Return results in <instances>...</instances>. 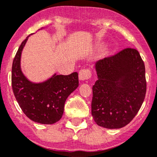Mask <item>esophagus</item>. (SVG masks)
<instances>
[{
	"instance_id": "obj_1",
	"label": "esophagus",
	"mask_w": 157,
	"mask_h": 157,
	"mask_svg": "<svg viewBox=\"0 0 157 157\" xmlns=\"http://www.w3.org/2000/svg\"><path fill=\"white\" fill-rule=\"evenodd\" d=\"M91 76H92V72L89 68H84V69L80 70L79 74H78V77L81 81H86V80L90 78Z\"/></svg>"
}]
</instances>
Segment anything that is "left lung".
Returning <instances> with one entry per match:
<instances>
[{"label":"left lung","mask_w":157,"mask_h":157,"mask_svg":"<svg viewBox=\"0 0 157 157\" xmlns=\"http://www.w3.org/2000/svg\"><path fill=\"white\" fill-rule=\"evenodd\" d=\"M95 68L98 80L92 86V117L102 127H124L137 114L147 92L140 53L133 48L123 49L97 61Z\"/></svg>","instance_id":"8db88e82"}]
</instances>
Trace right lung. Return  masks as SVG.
I'll return each instance as SVG.
<instances>
[{"mask_svg":"<svg viewBox=\"0 0 157 157\" xmlns=\"http://www.w3.org/2000/svg\"><path fill=\"white\" fill-rule=\"evenodd\" d=\"M29 36L22 41L13 60V92L21 109L30 119L41 124H54L62 118L68 95L78 86V76L73 72L68 75L54 74L43 82L28 80L21 68V57Z\"/></svg>","mask_w":157,"mask_h":157,"instance_id":"1","label":"right lung"}]
</instances>
